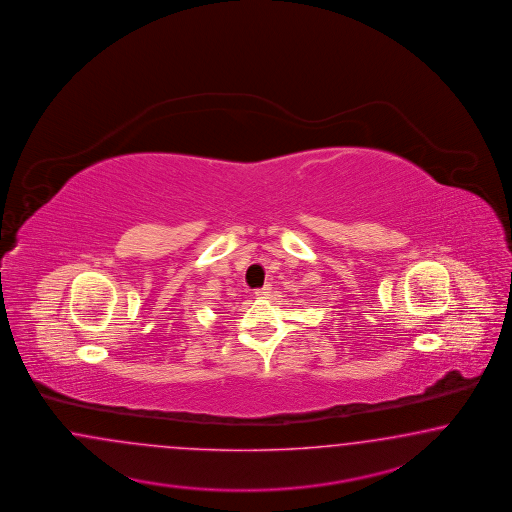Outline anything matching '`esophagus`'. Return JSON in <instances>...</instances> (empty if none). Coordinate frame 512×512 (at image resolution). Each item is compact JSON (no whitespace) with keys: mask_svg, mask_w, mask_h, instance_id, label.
<instances>
[{"mask_svg":"<svg viewBox=\"0 0 512 512\" xmlns=\"http://www.w3.org/2000/svg\"><path fill=\"white\" fill-rule=\"evenodd\" d=\"M270 291H272V285H270V283H266L264 287H261V289H257V291H255V295L259 296V298H264V296H268Z\"/></svg>","mask_w":512,"mask_h":512,"instance_id":"esophagus-1","label":"esophagus"}]
</instances>
